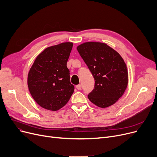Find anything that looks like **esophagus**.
I'll use <instances>...</instances> for the list:
<instances>
[{
    "label": "esophagus",
    "instance_id": "obj_1",
    "mask_svg": "<svg viewBox=\"0 0 157 157\" xmlns=\"http://www.w3.org/2000/svg\"><path fill=\"white\" fill-rule=\"evenodd\" d=\"M76 88L78 89V90H80V89H81V85L78 84V85L76 86Z\"/></svg>",
    "mask_w": 157,
    "mask_h": 157
}]
</instances>
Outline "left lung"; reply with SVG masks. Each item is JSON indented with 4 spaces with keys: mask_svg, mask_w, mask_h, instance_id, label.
Wrapping results in <instances>:
<instances>
[{
    "mask_svg": "<svg viewBox=\"0 0 157 157\" xmlns=\"http://www.w3.org/2000/svg\"><path fill=\"white\" fill-rule=\"evenodd\" d=\"M77 48L95 80L89 100L101 108L113 105L128 86V70L123 59L103 43L86 42Z\"/></svg>",
    "mask_w": 157,
    "mask_h": 157,
    "instance_id": "obj_1",
    "label": "left lung"
}]
</instances>
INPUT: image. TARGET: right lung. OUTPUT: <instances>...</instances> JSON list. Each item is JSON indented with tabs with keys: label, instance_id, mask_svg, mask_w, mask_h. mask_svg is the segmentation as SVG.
I'll return each mask as SVG.
<instances>
[{
	"label": "right lung",
	"instance_id": "1",
	"mask_svg": "<svg viewBox=\"0 0 157 157\" xmlns=\"http://www.w3.org/2000/svg\"><path fill=\"white\" fill-rule=\"evenodd\" d=\"M73 43L65 42L44 49L36 58L29 70L30 93L41 107L58 110L68 103L74 92L67 61Z\"/></svg>",
	"mask_w": 157,
	"mask_h": 157
}]
</instances>
